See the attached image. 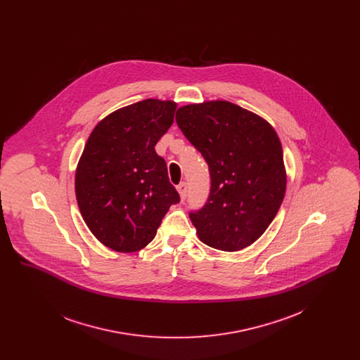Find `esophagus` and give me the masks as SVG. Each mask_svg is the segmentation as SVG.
Masks as SVG:
<instances>
[{"mask_svg":"<svg viewBox=\"0 0 360 360\" xmlns=\"http://www.w3.org/2000/svg\"><path fill=\"white\" fill-rule=\"evenodd\" d=\"M178 193H179V195H181V200H185L186 198V195H188V184L186 182H181L178 186Z\"/></svg>","mask_w":360,"mask_h":360,"instance_id":"esophagus-1","label":"esophagus"}]
</instances>
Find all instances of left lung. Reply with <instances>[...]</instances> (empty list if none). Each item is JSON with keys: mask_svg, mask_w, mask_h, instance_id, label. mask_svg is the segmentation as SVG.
Returning <instances> with one entry per match:
<instances>
[{"mask_svg": "<svg viewBox=\"0 0 360 360\" xmlns=\"http://www.w3.org/2000/svg\"><path fill=\"white\" fill-rule=\"evenodd\" d=\"M175 120L209 166L206 204L188 214L198 238L228 252L251 245L274 220L286 191L274 128L228 101L181 106Z\"/></svg>", "mask_w": 360, "mask_h": 360, "instance_id": "left-lung-1", "label": "left lung"}]
</instances>
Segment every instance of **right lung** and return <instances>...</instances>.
<instances>
[{
	"label": "right lung",
	"mask_w": 360,
	"mask_h": 360,
	"mask_svg": "<svg viewBox=\"0 0 360 360\" xmlns=\"http://www.w3.org/2000/svg\"><path fill=\"white\" fill-rule=\"evenodd\" d=\"M176 103L143 100L110 113L86 141L75 172V195L91 233L119 252L154 239L179 194L155 146L172 127Z\"/></svg>",
	"instance_id": "add662e5"
}]
</instances>
